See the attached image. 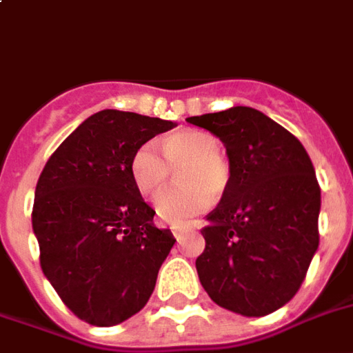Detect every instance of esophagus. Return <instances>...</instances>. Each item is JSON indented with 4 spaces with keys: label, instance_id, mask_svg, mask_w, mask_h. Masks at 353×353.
<instances>
[{
    "label": "esophagus",
    "instance_id": "esophagus-1",
    "mask_svg": "<svg viewBox=\"0 0 353 353\" xmlns=\"http://www.w3.org/2000/svg\"><path fill=\"white\" fill-rule=\"evenodd\" d=\"M172 234H174V237H176V239H181V237L185 236V232H187V228H185V226H172Z\"/></svg>",
    "mask_w": 353,
    "mask_h": 353
}]
</instances>
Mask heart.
Here are the masks:
<instances>
[{
  "instance_id": "obj_1",
  "label": "heart",
  "mask_w": 353,
  "mask_h": 353,
  "mask_svg": "<svg viewBox=\"0 0 353 353\" xmlns=\"http://www.w3.org/2000/svg\"><path fill=\"white\" fill-rule=\"evenodd\" d=\"M221 142L205 130H181L157 142H145L130 157V177L150 196L170 181L177 170V187L155 198L157 216L170 224L185 223L210 205L211 194L221 196L230 183V164Z\"/></svg>"
}]
</instances>
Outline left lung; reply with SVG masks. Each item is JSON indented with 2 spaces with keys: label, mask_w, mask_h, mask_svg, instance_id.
<instances>
[{
  "label": "left lung",
  "mask_w": 353,
  "mask_h": 353,
  "mask_svg": "<svg viewBox=\"0 0 353 353\" xmlns=\"http://www.w3.org/2000/svg\"><path fill=\"white\" fill-rule=\"evenodd\" d=\"M187 121L221 138L230 161V183L202 230L200 283L224 309L270 314L296 296L320 243V185L309 153L249 106Z\"/></svg>",
  "instance_id": "1"
}]
</instances>
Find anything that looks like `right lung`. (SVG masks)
I'll return each mask as SVG.
<instances>
[{
	"instance_id": "1",
	"label": "right lung",
	"mask_w": 353,
	"mask_h": 353,
	"mask_svg": "<svg viewBox=\"0 0 353 353\" xmlns=\"http://www.w3.org/2000/svg\"><path fill=\"white\" fill-rule=\"evenodd\" d=\"M174 121L103 110L65 138L35 189L33 232L41 268L74 316L110 327L153 294L174 236L153 224L130 177L132 153Z\"/></svg>"
}]
</instances>
